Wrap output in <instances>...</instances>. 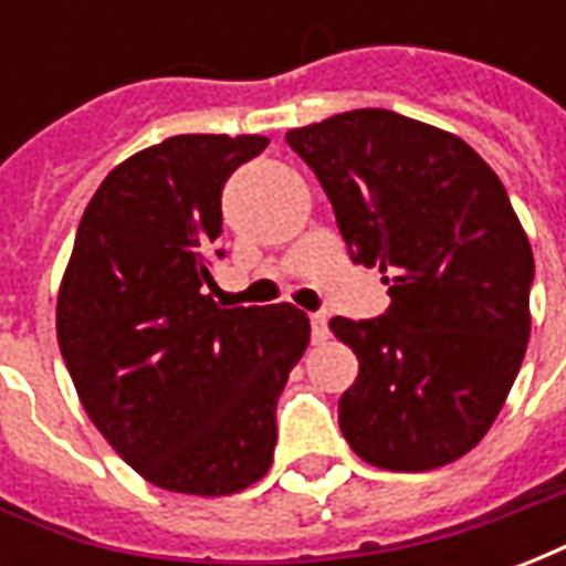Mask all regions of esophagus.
<instances>
[{
	"mask_svg": "<svg viewBox=\"0 0 566 566\" xmlns=\"http://www.w3.org/2000/svg\"><path fill=\"white\" fill-rule=\"evenodd\" d=\"M331 339V331H327V318L324 315H312V343L321 345Z\"/></svg>",
	"mask_w": 566,
	"mask_h": 566,
	"instance_id": "1",
	"label": "esophagus"
}]
</instances>
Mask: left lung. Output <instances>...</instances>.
I'll return each instance as SVG.
<instances>
[{"label": "left lung", "mask_w": 566, "mask_h": 566, "mask_svg": "<svg viewBox=\"0 0 566 566\" xmlns=\"http://www.w3.org/2000/svg\"><path fill=\"white\" fill-rule=\"evenodd\" d=\"M355 263L391 306L333 318L360 373L339 400L357 458L394 473L458 461L506 403L531 336L534 251L506 187L470 145L388 108L291 129Z\"/></svg>", "instance_id": "left-lung-1"}]
</instances>
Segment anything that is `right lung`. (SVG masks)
<instances>
[{"instance_id": "right-lung-1", "label": "right lung", "mask_w": 566, "mask_h": 566, "mask_svg": "<svg viewBox=\"0 0 566 566\" xmlns=\"http://www.w3.org/2000/svg\"><path fill=\"white\" fill-rule=\"evenodd\" d=\"M266 136H172L105 175L56 296L81 406L150 485L223 497L266 475L275 403L308 345L291 303L221 308L223 181Z\"/></svg>"}]
</instances>
